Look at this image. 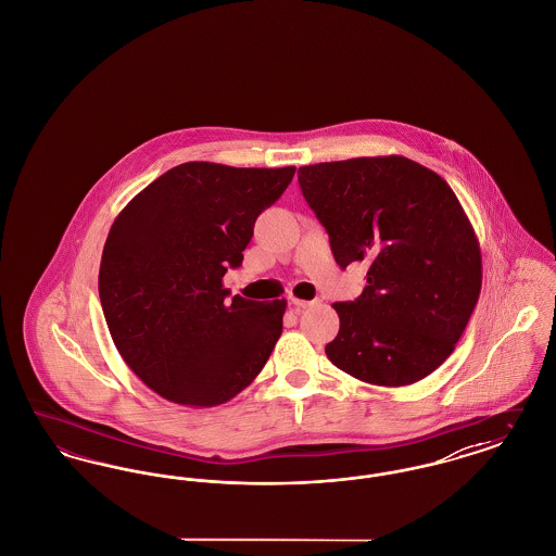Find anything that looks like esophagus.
Wrapping results in <instances>:
<instances>
[{
	"label": "esophagus",
	"instance_id": "esophagus-1",
	"mask_svg": "<svg viewBox=\"0 0 556 556\" xmlns=\"http://www.w3.org/2000/svg\"><path fill=\"white\" fill-rule=\"evenodd\" d=\"M315 304V300L313 302H308V300H298V298H291V306L295 308V311H304V308H311Z\"/></svg>",
	"mask_w": 556,
	"mask_h": 556
}]
</instances>
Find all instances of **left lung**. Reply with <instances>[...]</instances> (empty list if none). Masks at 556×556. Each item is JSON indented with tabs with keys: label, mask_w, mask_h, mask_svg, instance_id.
<instances>
[{
	"label": "left lung",
	"mask_w": 556,
	"mask_h": 556,
	"mask_svg": "<svg viewBox=\"0 0 556 556\" xmlns=\"http://www.w3.org/2000/svg\"><path fill=\"white\" fill-rule=\"evenodd\" d=\"M304 200L329 233L336 263H369L354 302H336L327 358L386 388L438 369L460 340L481 291L476 231L448 184L404 156L298 168Z\"/></svg>",
	"instance_id": "obj_1"
}]
</instances>
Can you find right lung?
I'll use <instances>...</instances> for the list:
<instances>
[{
    "instance_id": "1",
    "label": "right lung",
    "mask_w": 556,
    "mask_h": 556,
    "mask_svg": "<svg viewBox=\"0 0 556 556\" xmlns=\"http://www.w3.org/2000/svg\"><path fill=\"white\" fill-rule=\"evenodd\" d=\"M293 173L186 162L114 218L98 281L102 311L123 361L160 396L218 406L265 367L286 300H229L223 277L241 265L258 214Z\"/></svg>"
}]
</instances>
